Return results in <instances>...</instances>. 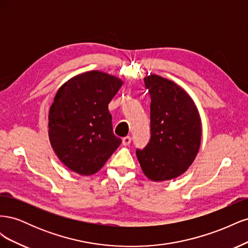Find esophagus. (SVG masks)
Listing matches in <instances>:
<instances>
[{
    "mask_svg": "<svg viewBox=\"0 0 248 248\" xmlns=\"http://www.w3.org/2000/svg\"><path fill=\"white\" fill-rule=\"evenodd\" d=\"M130 142H131V138H130V137H125V138H123L122 144H123L124 146H129Z\"/></svg>",
    "mask_w": 248,
    "mask_h": 248,
    "instance_id": "1",
    "label": "esophagus"
}]
</instances>
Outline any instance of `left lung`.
Segmentation results:
<instances>
[{"label":"left lung","instance_id":"1","mask_svg":"<svg viewBox=\"0 0 248 248\" xmlns=\"http://www.w3.org/2000/svg\"><path fill=\"white\" fill-rule=\"evenodd\" d=\"M151 96V139L137 156L152 181H167L187 170L199 152L202 122L191 97L174 81L150 74L144 78Z\"/></svg>","mask_w":248,"mask_h":248}]
</instances>
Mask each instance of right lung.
I'll return each mask as SVG.
<instances>
[{
    "label": "right lung",
    "instance_id": "add662e5",
    "mask_svg": "<svg viewBox=\"0 0 248 248\" xmlns=\"http://www.w3.org/2000/svg\"><path fill=\"white\" fill-rule=\"evenodd\" d=\"M122 85L120 78L93 70L58 90L49 108L48 137L59 159L77 174H95L121 144L112 132L108 103Z\"/></svg>",
    "mask_w": 248,
    "mask_h": 248
}]
</instances>
